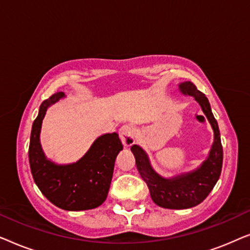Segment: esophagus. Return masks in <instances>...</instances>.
Returning a JSON list of instances; mask_svg holds the SVG:
<instances>
[{
	"label": "esophagus",
	"mask_w": 250,
	"mask_h": 250,
	"mask_svg": "<svg viewBox=\"0 0 250 250\" xmlns=\"http://www.w3.org/2000/svg\"><path fill=\"white\" fill-rule=\"evenodd\" d=\"M119 138L124 146L128 148L133 143L135 142V135H134V128L129 125H124L119 129Z\"/></svg>",
	"instance_id": "1"
}]
</instances>
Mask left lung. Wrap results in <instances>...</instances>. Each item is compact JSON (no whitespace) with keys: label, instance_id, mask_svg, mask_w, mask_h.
Here are the masks:
<instances>
[{"label":"left lung","instance_id":"obj_1","mask_svg":"<svg viewBox=\"0 0 250 250\" xmlns=\"http://www.w3.org/2000/svg\"><path fill=\"white\" fill-rule=\"evenodd\" d=\"M184 94L193 95L199 102L201 109L207 116L214 129V143L206 162L200 168L186 175H179L172 180L160 177L151 168L146 152L139 146H132L131 150L135 157V164L140 175L146 183L153 203L160 207L169 209H186L199 205L206 199L210 191L220 179L223 164V148H222L220 129L216 119L211 112L208 99L205 97L191 82L180 85Z\"/></svg>","mask_w":250,"mask_h":250}]
</instances>
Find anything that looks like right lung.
Instances as JSON below:
<instances>
[{
    "mask_svg": "<svg viewBox=\"0 0 250 250\" xmlns=\"http://www.w3.org/2000/svg\"><path fill=\"white\" fill-rule=\"evenodd\" d=\"M63 97L57 92L44 100L33 123L28 158L32 175L44 196L64 210H86L104 203L110 188L115 159L123 150L117 133L95 140L83 158L70 165H56L44 156L40 143L42 121L49 105Z\"/></svg>",
    "mask_w": 250,
    "mask_h": 250,
    "instance_id": "obj_1",
    "label": "right lung"
}]
</instances>
